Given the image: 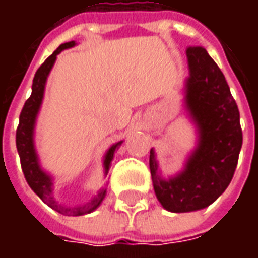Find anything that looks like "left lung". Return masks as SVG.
Returning a JSON list of instances; mask_svg holds the SVG:
<instances>
[{"label":"left lung","mask_w":258,"mask_h":258,"mask_svg":"<svg viewBox=\"0 0 258 258\" xmlns=\"http://www.w3.org/2000/svg\"><path fill=\"white\" fill-rule=\"evenodd\" d=\"M186 58L184 107L196 128V146L184 168L168 178L153 148L149 156L156 198L171 213L198 211L216 202L232 179L243 141L238 106L220 68L202 47L188 48Z\"/></svg>","instance_id":"1"}]
</instances>
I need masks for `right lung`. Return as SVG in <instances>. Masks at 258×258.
<instances>
[{
  "instance_id": "obj_1",
  "label": "right lung",
  "mask_w": 258,
  "mask_h": 258,
  "mask_svg": "<svg viewBox=\"0 0 258 258\" xmlns=\"http://www.w3.org/2000/svg\"><path fill=\"white\" fill-rule=\"evenodd\" d=\"M76 44H77L76 41H69L59 45L58 49L38 68L36 76L33 79L31 95L26 101L25 106L22 109L19 117V127L16 130V148H18L20 163H22V170H23L27 184L30 185V188L34 190V194L44 203H47L51 209L63 214V216L73 217L90 214L94 210H96L101 206L102 200L106 196V188H102V189L98 190L95 196L91 198L84 205L64 206L59 203L58 200L53 198V177L42 168L41 163H40V157H38L36 149V142H34V133H36L37 117H38L42 99H44L45 84H47L48 76H49L53 64L56 62V56L64 49L73 48ZM121 144H123V141H118L116 144H113L105 153V156H103V174H105V177L107 175V171L110 168L114 153Z\"/></svg>"
}]
</instances>
